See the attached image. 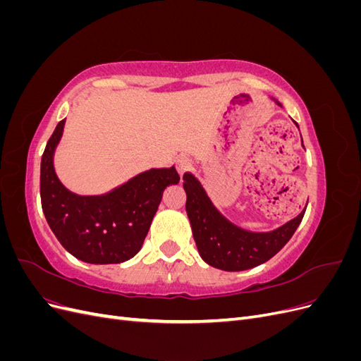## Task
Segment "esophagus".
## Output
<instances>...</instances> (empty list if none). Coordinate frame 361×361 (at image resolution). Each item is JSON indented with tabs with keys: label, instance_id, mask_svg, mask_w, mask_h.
Masks as SVG:
<instances>
[{
	"label": "esophagus",
	"instance_id": "esophagus-1",
	"mask_svg": "<svg viewBox=\"0 0 361 361\" xmlns=\"http://www.w3.org/2000/svg\"><path fill=\"white\" fill-rule=\"evenodd\" d=\"M191 166H192V162H191V159L187 158V157H179V158L176 159V169H178L180 176H183L185 173L190 171V170H191Z\"/></svg>",
	"mask_w": 361,
	"mask_h": 361
}]
</instances>
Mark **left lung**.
Returning a JSON list of instances; mask_svg holds the SVG:
<instances>
[{"label": "left lung", "mask_w": 361, "mask_h": 361, "mask_svg": "<svg viewBox=\"0 0 361 361\" xmlns=\"http://www.w3.org/2000/svg\"><path fill=\"white\" fill-rule=\"evenodd\" d=\"M271 101L281 106L276 97H271ZM293 123L298 128L297 122ZM183 190L187 192L185 207L199 255L207 265L223 271H245L276 256L297 231L307 207L274 231L253 232L228 220L214 204L202 182L192 173L183 174Z\"/></svg>", "instance_id": "obj_1"}]
</instances>
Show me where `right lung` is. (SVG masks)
I'll list each match as a JSON object with an SVG mask.
<instances>
[{"label":"right lung","instance_id":"obj_1","mask_svg":"<svg viewBox=\"0 0 361 361\" xmlns=\"http://www.w3.org/2000/svg\"><path fill=\"white\" fill-rule=\"evenodd\" d=\"M63 118L48 140L40 162V199L51 231L72 256L87 264H122L143 247L162 192L179 183L176 169H150L105 194L68 190L54 167Z\"/></svg>","mask_w":361,"mask_h":361}]
</instances>
